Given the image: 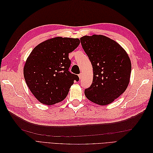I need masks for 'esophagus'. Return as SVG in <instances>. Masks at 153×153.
<instances>
[{
  "mask_svg": "<svg viewBox=\"0 0 153 153\" xmlns=\"http://www.w3.org/2000/svg\"><path fill=\"white\" fill-rule=\"evenodd\" d=\"M82 73H80V74H79V75H78V76H79V78H80V79H81V78H82Z\"/></svg>",
  "mask_w": 153,
  "mask_h": 153,
  "instance_id": "esophagus-1",
  "label": "esophagus"
}]
</instances>
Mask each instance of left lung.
I'll use <instances>...</instances> for the list:
<instances>
[{
  "instance_id": "left-lung-1",
  "label": "left lung",
  "mask_w": 153,
  "mask_h": 153,
  "mask_svg": "<svg viewBox=\"0 0 153 153\" xmlns=\"http://www.w3.org/2000/svg\"><path fill=\"white\" fill-rule=\"evenodd\" d=\"M80 42L93 69L92 83L84 91L86 98L100 105L112 103L129 84L131 64L128 53L103 35L84 36Z\"/></svg>"
}]
</instances>
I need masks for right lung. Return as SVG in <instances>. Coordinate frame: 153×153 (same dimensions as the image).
I'll use <instances>...</instances> for the list:
<instances>
[{"label": "right lung", "mask_w": 153, "mask_h": 153, "mask_svg": "<svg viewBox=\"0 0 153 153\" xmlns=\"http://www.w3.org/2000/svg\"><path fill=\"white\" fill-rule=\"evenodd\" d=\"M80 43L78 38H56L41 43L32 51L24 68L26 84L40 103L52 105L67 96L79 77L69 71V53Z\"/></svg>", "instance_id": "right-lung-1"}]
</instances>
